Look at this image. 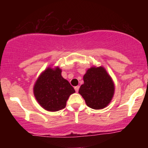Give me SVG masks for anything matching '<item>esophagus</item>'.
<instances>
[{
	"mask_svg": "<svg viewBox=\"0 0 148 148\" xmlns=\"http://www.w3.org/2000/svg\"><path fill=\"white\" fill-rule=\"evenodd\" d=\"M74 89H75V91L76 92H78V91H79V86H75V87H74Z\"/></svg>",
	"mask_w": 148,
	"mask_h": 148,
	"instance_id": "1",
	"label": "esophagus"
}]
</instances>
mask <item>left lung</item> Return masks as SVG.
<instances>
[{
    "instance_id": "left-lung-1",
    "label": "left lung",
    "mask_w": 148,
    "mask_h": 148,
    "mask_svg": "<svg viewBox=\"0 0 148 148\" xmlns=\"http://www.w3.org/2000/svg\"><path fill=\"white\" fill-rule=\"evenodd\" d=\"M84 81L79 93L88 106L93 109H101L111 102L114 94V84L103 67H94L88 69Z\"/></svg>"
}]
</instances>
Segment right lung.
<instances>
[{
  "mask_svg": "<svg viewBox=\"0 0 148 148\" xmlns=\"http://www.w3.org/2000/svg\"><path fill=\"white\" fill-rule=\"evenodd\" d=\"M61 69L49 67L40 75L34 86V95L38 103L49 111L63 109L74 88L61 76Z\"/></svg>",
  "mask_w": 148,
  "mask_h": 148,
  "instance_id": "obj_1",
  "label": "right lung"
}]
</instances>
